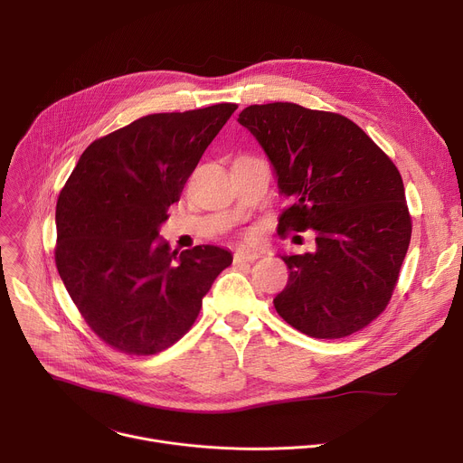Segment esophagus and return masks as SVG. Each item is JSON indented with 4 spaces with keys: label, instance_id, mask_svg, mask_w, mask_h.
Wrapping results in <instances>:
<instances>
[{
    "label": "esophagus",
    "instance_id": "esophagus-1",
    "mask_svg": "<svg viewBox=\"0 0 463 463\" xmlns=\"http://www.w3.org/2000/svg\"><path fill=\"white\" fill-rule=\"evenodd\" d=\"M256 258H260V252L254 250H245V249H238L234 252V263H245V261H254Z\"/></svg>",
    "mask_w": 463,
    "mask_h": 463
}]
</instances>
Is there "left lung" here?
Returning <instances> with one entry per match:
<instances>
[{
	"label": "left lung",
	"instance_id": "8db88e82",
	"mask_svg": "<svg viewBox=\"0 0 463 463\" xmlns=\"http://www.w3.org/2000/svg\"><path fill=\"white\" fill-rule=\"evenodd\" d=\"M238 122L266 150L291 205L279 232L315 231L317 249L284 254L277 313L315 339H343L390 302L412 220L392 159L350 118L293 102L254 104Z\"/></svg>",
	"mask_w": 463,
	"mask_h": 463
}]
</instances>
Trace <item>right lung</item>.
<instances>
[{
  "instance_id": "1",
  "label": "right lung",
  "mask_w": 463,
  "mask_h": 463,
  "mask_svg": "<svg viewBox=\"0 0 463 463\" xmlns=\"http://www.w3.org/2000/svg\"><path fill=\"white\" fill-rule=\"evenodd\" d=\"M223 102L154 113L93 141L56 202L58 275L93 334L128 355L177 343L232 263L216 245L170 250L166 211L236 111Z\"/></svg>"
}]
</instances>
